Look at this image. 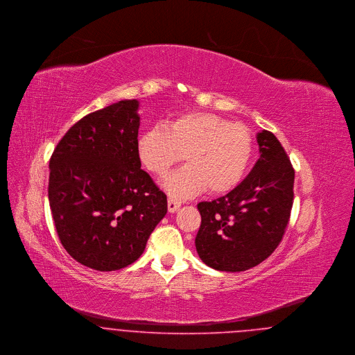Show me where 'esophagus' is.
Listing matches in <instances>:
<instances>
[{"label":"esophagus","mask_w":355,"mask_h":355,"mask_svg":"<svg viewBox=\"0 0 355 355\" xmlns=\"http://www.w3.org/2000/svg\"><path fill=\"white\" fill-rule=\"evenodd\" d=\"M180 207H181V202H180V201L173 200V198H168V200H167V209H168L170 213L177 211V210L180 209Z\"/></svg>","instance_id":"esophagus-1"}]
</instances>
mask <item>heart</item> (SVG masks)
Here are the masks:
<instances>
[{"instance_id":"obj_1","label":"heart","mask_w":355,"mask_h":355,"mask_svg":"<svg viewBox=\"0 0 355 355\" xmlns=\"http://www.w3.org/2000/svg\"><path fill=\"white\" fill-rule=\"evenodd\" d=\"M185 154L188 165L164 181L174 198H187L205 189L223 194L236 188L247 174L253 155L250 128L213 112H187L166 128L151 127L139 134L137 155L142 166L162 177Z\"/></svg>"}]
</instances>
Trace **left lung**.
I'll return each instance as SVG.
<instances>
[{"label": "left lung", "instance_id": "obj_1", "mask_svg": "<svg viewBox=\"0 0 355 355\" xmlns=\"http://www.w3.org/2000/svg\"><path fill=\"white\" fill-rule=\"evenodd\" d=\"M260 158L228 194L197 205L200 259L217 271H247L280 244L293 204L295 171L271 131L257 134Z\"/></svg>", "mask_w": 355, "mask_h": 355}]
</instances>
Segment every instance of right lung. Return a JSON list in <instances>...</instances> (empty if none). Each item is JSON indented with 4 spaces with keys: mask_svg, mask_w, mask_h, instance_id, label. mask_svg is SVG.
Segmentation results:
<instances>
[{
    "mask_svg": "<svg viewBox=\"0 0 355 355\" xmlns=\"http://www.w3.org/2000/svg\"><path fill=\"white\" fill-rule=\"evenodd\" d=\"M139 102L85 115L49 161L48 198L64 250L96 271L132 264L167 211L166 194L137 155Z\"/></svg>",
    "mask_w": 355,
    "mask_h": 355,
    "instance_id": "obj_1",
    "label": "right lung"
}]
</instances>
